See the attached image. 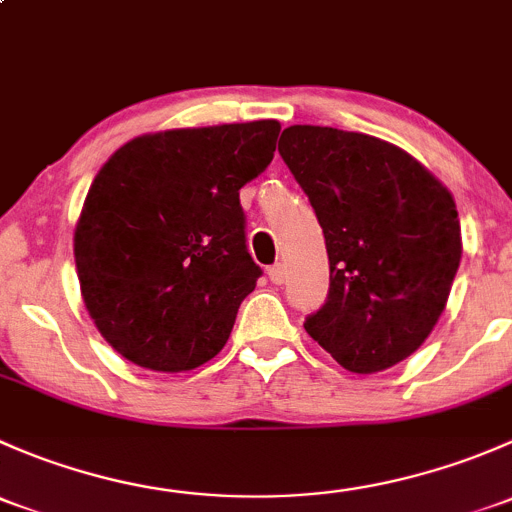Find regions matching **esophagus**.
I'll use <instances>...</instances> for the list:
<instances>
[{"label":"esophagus","instance_id":"34e87169","mask_svg":"<svg viewBox=\"0 0 512 512\" xmlns=\"http://www.w3.org/2000/svg\"><path fill=\"white\" fill-rule=\"evenodd\" d=\"M267 275H270V280L275 282V285H282L287 277V270H285V265H280V262H277V265H272L270 270H267Z\"/></svg>","mask_w":512,"mask_h":512}]
</instances>
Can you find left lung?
Wrapping results in <instances>:
<instances>
[{
  "mask_svg": "<svg viewBox=\"0 0 512 512\" xmlns=\"http://www.w3.org/2000/svg\"><path fill=\"white\" fill-rule=\"evenodd\" d=\"M280 156L322 225L329 294L309 337L354 374L411 356L446 309L461 223L446 185L394 143L329 126H289Z\"/></svg>",
  "mask_w": 512,
  "mask_h": 512,
  "instance_id": "8db88e82",
  "label": "left lung"
}]
</instances>
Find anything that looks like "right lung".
Wrapping results in <instances>:
<instances>
[{
  "label": "right lung",
  "instance_id": "right-lung-1",
  "mask_svg": "<svg viewBox=\"0 0 512 512\" xmlns=\"http://www.w3.org/2000/svg\"><path fill=\"white\" fill-rule=\"evenodd\" d=\"M277 121L146 133L103 163L74 230L81 297L123 359L178 374L225 347L262 275L240 188L275 156Z\"/></svg>",
  "mask_w": 512,
  "mask_h": 512
}]
</instances>
